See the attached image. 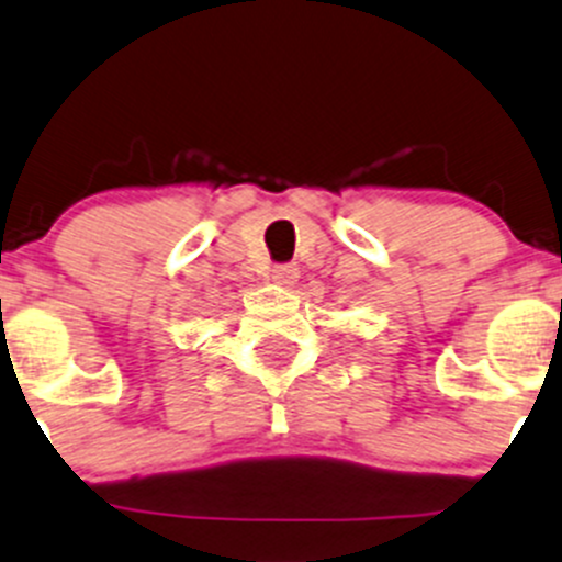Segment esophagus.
Listing matches in <instances>:
<instances>
[{
	"instance_id": "1",
	"label": "esophagus",
	"mask_w": 562,
	"mask_h": 562,
	"mask_svg": "<svg viewBox=\"0 0 562 562\" xmlns=\"http://www.w3.org/2000/svg\"><path fill=\"white\" fill-rule=\"evenodd\" d=\"M271 280H274L277 285L291 288V285H296L299 269L293 263H280V266H274V269H271Z\"/></svg>"
}]
</instances>
